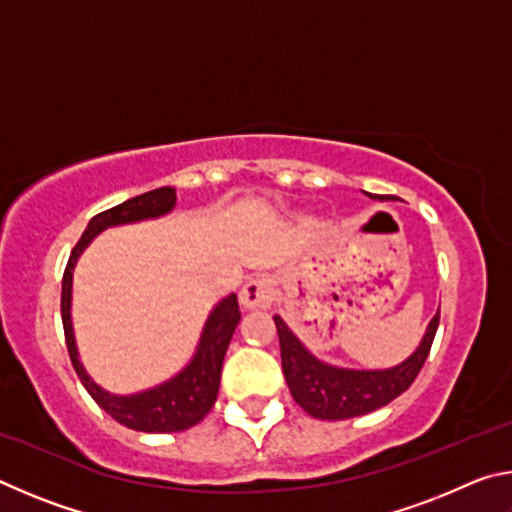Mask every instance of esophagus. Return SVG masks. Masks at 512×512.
Here are the masks:
<instances>
[{"label":"esophagus","instance_id":"obj_1","mask_svg":"<svg viewBox=\"0 0 512 512\" xmlns=\"http://www.w3.org/2000/svg\"><path fill=\"white\" fill-rule=\"evenodd\" d=\"M273 296H275V287L271 277L257 275L241 287L239 302L244 309H266L271 307Z\"/></svg>","mask_w":512,"mask_h":512}]
</instances>
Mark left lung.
Here are the masks:
<instances>
[{
	"label": "left lung",
	"instance_id": "obj_1",
	"mask_svg": "<svg viewBox=\"0 0 512 512\" xmlns=\"http://www.w3.org/2000/svg\"><path fill=\"white\" fill-rule=\"evenodd\" d=\"M273 320L280 336L284 379H287L293 400L311 418L348 420L381 409L413 384L429 357L440 323V311L431 318L427 332L411 357L384 370H354L320 361L300 343L280 316H273Z\"/></svg>",
	"mask_w": 512,
	"mask_h": 512
}]
</instances>
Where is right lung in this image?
Here are the masks:
<instances>
[{"instance_id": "obj_1", "label": "right lung", "mask_w": 512, "mask_h": 512, "mask_svg": "<svg viewBox=\"0 0 512 512\" xmlns=\"http://www.w3.org/2000/svg\"><path fill=\"white\" fill-rule=\"evenodd\" d=\"M176 207V189L173 187H160L153 192L140 194L135 198H128L121 205L110 207V210L94 216L88 223L79 244L74 246L72 255L63 275V293H60V316H63V329L65 341L69 350V359L79 375L85 391L92 395L110 418H115L119 424L128 429L144 431V433H173L185 431L194 424L201 422L216 402L221 384V368L225 352L232 334L241 320L239 302L235 293L225 296L214 305L210 316L205 320V327L198 339L196 352L192 361L173 375L171 379L162 381V384L146 388V391L133 393V395H115L108 393L94 381L88 370L79 359V348H76L74 339V325H72V282H74V268L83 250L88 248L99 232L115 228V225H128L140 223L146 219H160V216L173 212Z\"/></svg>"}]
</instances>
